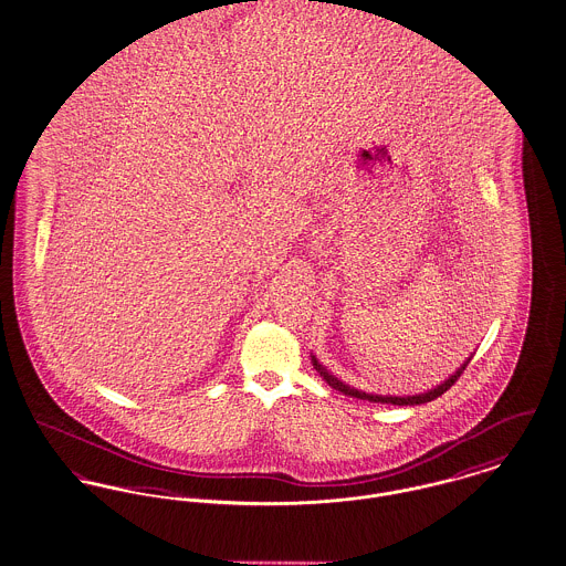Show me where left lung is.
I'll use <instances>...</instances> for the list:
<instances>
[{"instance_id": "obj_1", "label": "left lung", "mask_w": 566, "mask_h": 566, "mask_svg": "<svg viewBox=\"0 0 566 566\" xmlns=\"http://www.w3.org/2000/svg\"><path fill=\"white\" fill-rule=\"evenodd\" d=\"M472 360V356L470 358H465L463 360V365L452 374L449 379H444L442 384H438L436 388H429V390H424V392H418V395H403V397H397V395H374V392H365V390H358V388H354V386H349V384H345V381H340L339 377L333 376L313 354H311V363H313V367H315V371L319 374V376L324 377V381L331 386V388H335V390H339L343 395H347V397H356V399H363V401H374V403H392V406H420V403H427V401H433V399H438L440 395H444L449 388H451L452 384L457 381V377L463 374V369L468 367V363Z\"/></svg>"}]
</instances>
